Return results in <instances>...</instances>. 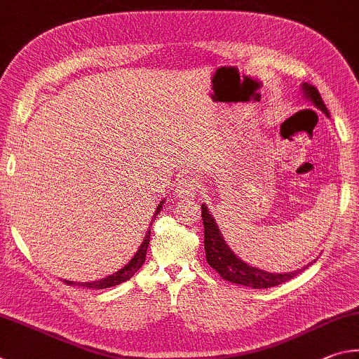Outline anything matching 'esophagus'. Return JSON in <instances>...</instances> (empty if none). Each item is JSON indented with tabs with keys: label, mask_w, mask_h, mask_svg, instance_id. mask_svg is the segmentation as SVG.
<instances>
[{
	"label": "esophagus",
	"mask_w": 359,
	"mask_h": 359,
	"mask_svg": "<svg viewBox=\"0 0 359 359\" xmlns=\"http://www.w3.org/2000/svg\"><path fill=\"white\" fill-rule=\"evenodd\" d=\"M198 181L196 178H192V176H184L183 180H180L178 187H176V196L178 197H194L197 196L198 192Z\"/></svg>",
	"instance_id": "obj_1"
}]
</instances>
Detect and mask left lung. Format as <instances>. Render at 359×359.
Segmentation results:
<instances>
[{
    "label": "left lung",
    "instance_id": "obj_1",
    "mask_svg": "<svg viewBox=\"0 0 359 359\" xmlns=\"http://www.w3.org/2000/svg\"><path fill=\"white\" fill-rule=\"evenodd\" d=\"M301 91H303V96L311 100L313 107H317L318 110H322L326 116L330 118V111L326 109L322 96L317 91L316 86L309 83H301ZM202 217H203V227H205V254H206V262L211 268H215L216 271L221 274V278L233 282V284H240L243 287H250V288H269L276 287L279 284H284V282L293 279L294 276L303 273L307 266H311L313 262L309 265L303 266L301 269H294L290 273H269L265 269H260L252 265H248L246 262L241 260L233 250L229 248L227 241L224 240L222 231L219 230V225L216 222L215 216L211 215L208 206L205 203L202 205Z\"/></svg>",
    "mask_w": 359,
    "mask_h": 359
}]
</instances>
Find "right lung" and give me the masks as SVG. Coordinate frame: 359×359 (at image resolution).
Instances as JSON below:
<instances>
[{"label": "right lung", "instance_id": "obj_1", "mask_svg": "<svg viewBox=\"0 0 359 359\" xmlns=\"http://www.w3.org/2000/svg\"><path fill=\"white\" fill-rule=\"evenodd\" d=\"M163 202H165V200H162V202L157 205V208L154 211V216H153V221H151V225H153L156 216L161 212ZM149 233H151V229H148V233H147V236L143 238V241L140 244V248H138V250L135 252V255L132 257V259L128 263H126V265L121 269H118V271H115L113 274H109L102 279H97V280H93V282L66 280V284L86 287V288H97V290H102V288L115 287V285L123 284V282H126V280H129L132 276H134L138 271V269L142 268V265L144 263V259H147V250H148V246H149Z\"/></svg>", "mask_w": 359, "mask_h": 359}]
</instances>
